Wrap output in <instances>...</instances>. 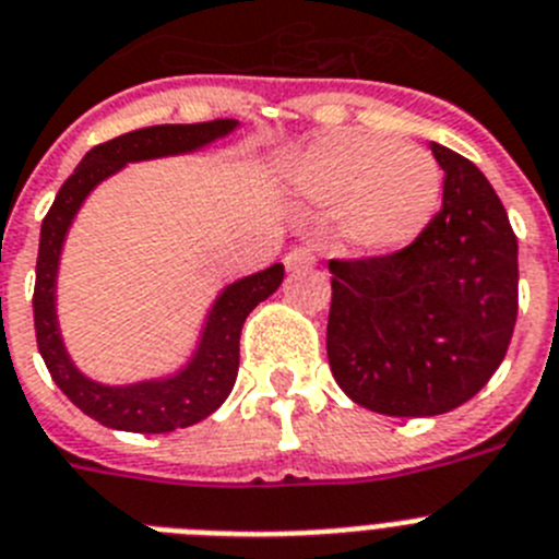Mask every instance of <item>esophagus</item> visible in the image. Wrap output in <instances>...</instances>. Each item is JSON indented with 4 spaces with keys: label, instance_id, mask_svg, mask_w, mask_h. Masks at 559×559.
Here are the masks:
<instances>
[{
    "label": "esophagus",
    "instance_id": "34e87169",
    "mask_svg": "<svg viewBox=\"0 0 559 559\" xmlns=\"http://www.w3.org/2000/svg\"><path fill=\"white\" fill-rule=\"evenodd\" d=\"M284 264H287V272H304L316 264V255L309 250H304V247H295V250L287 252Z\"/></svg>",
    "mask_w": 559,
    "mask_h": 559
}]
</instances>
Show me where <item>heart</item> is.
Returning <instances> with one entry per match:
<instances>
[{"mask_svg":"<svg viewBox=\"0 0 559 559\" xmlns=\"http://www.w3.org/2000/svg\"><path fill=\"white\" fill-rule=\"evenodd\" d=\"M289 195L335 210L337 236L364 255H392L424 236L443 199L438 162L392 139L326 135L284 170Z\"/></svg>","mask_w":559,"mask_h":559,"instance_id":"1","label":"heart"}]
</instances>
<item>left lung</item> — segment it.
<instances>
[{
	"label": "left lung",
	"mask_w": 559,
	"mask_h": 559,
	"mask_svg": "<svg viewBox=\"0 0 559 559\" xmlns=\"http://www.w3.org/2000/svg\"><path fill=\"white\" fill-rule=\"evenodd\" d=\"M443 207L406 250L330 261L337 386L392 417L452 412L489 383L518 321V238L475 164L431 142Z\"/></svg>",
	"instance_id": "obj_1"
}]
</instances>
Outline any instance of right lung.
Instances as JSON below:
<instances>
[{
  "label": "right lung",
  "mask_w": 559,
  "mask_h": 559,
  "mask_svg": "<svg viewBox=\"0 0 559 559\" xmlns=\"http://www.w3.org/2000/svg\"><path fill=\"white\" fill-rule=\"evenodd\" d=\"M233 130H238L236 119L201 121V124H158V128L133 130L112 142L98 144L79 162L62 190L56 192L53 207L41 222L36 289H33L36 344H39L45 367L56 386L62 389L84 415L107 429L162 435V431L187 429V426L213 415L236 386L238 341H241L243 321L258 304L266 301L281 287L284 266L272 264L270 270L227 284L204 318L195 352L178 372L112 386V383L93 381L73 364L62 341L59 318H56V275H59V258H62L70 224L82 210L84 199L102 181L116 176L121 167L150 162V158L195 153L218 139H227Z\"/></svg>",
  "instance_id": "1"
}]
</instances>
